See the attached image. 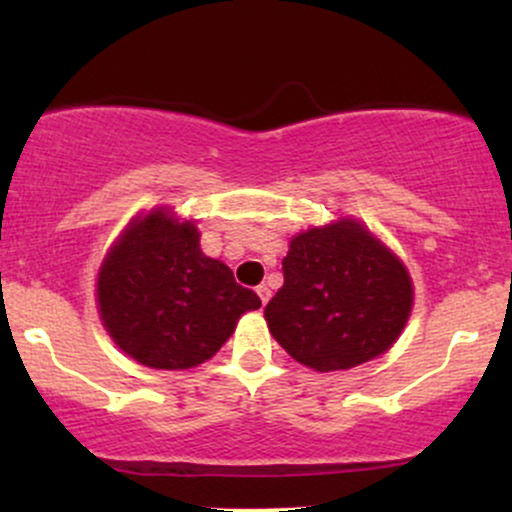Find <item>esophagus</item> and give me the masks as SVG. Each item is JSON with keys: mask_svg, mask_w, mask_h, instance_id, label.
<instances>
[{"mask_svg": "<svg viewBox=\"0 0 512 512\" xmlns=\"http://www.w3.org/2000/svg\"><path fill=\"white\" fill-rule=\"evenodd\" d=\"M257 296H260V301H262V305H267V301H269V296H272V293H269V289L267 286H257Z\"/></svg>", "mask_w": 512, "mask_h": 512, "instance_id": "1", "label": "esophagus"}]
</instances>
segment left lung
I'll return each instance as SVG.
<instances>
[{
	"label": "left lung",
	"instance_id": "left-lung-1",
	"mask_svg": "<svg viewBox=\"0 0 512 512\" xmlns=\"http://www.w3.org/2000/svg\"><path fill=\"white\" fill-rule=\"evenodd\" d=\"M281 264L284 286L264 320L303 366L356 368L385 354L407 325L414 303L407 267L356 219L298 233Z\"/></svg>",
	"mask_w": 512,
	"mask_h": 512
}]
</instances>
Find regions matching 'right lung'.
Returning a JSON list of instances; mask_svg holds the SVG:
<instances>
[{
    "instance_id": "right-lung-1",
    "label": "right lung",
    "mask_w": 512,
    "mask_h": 512,
    "mask_svg": "<svg viewBox=\"0 0 512 512\" xmlns=\"http://www.w3.org/2000/svg\"><path fill=\"white\" fill-rule=\"evenodd\" d=\"M98 310L113 342L142 366L187 370L226 344L262 305L199 248L192 221L151 209L125 228L98 269Z\"/></svg>"
}]
</instances>
